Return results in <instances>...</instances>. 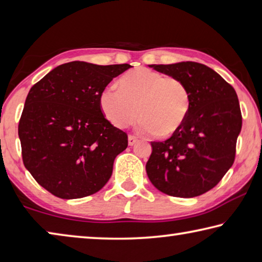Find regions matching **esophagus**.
<instances>
[{"mask_svg": "<svg viewBox=\"0 0 262 262\" xmlns=\"http://www.w3.org/2000/svg\"><path fill=\"white\" fill-rule=\"evenodd\" d=\"M127 141H128V145L134 146L135 144L138 143V138H137V137H135V136H128L127 137Z\"/></svg>", "mask_w": 262, "mask_h": 262, "instance_id": "34e87169", "label": "esophagus"}]
</instances>
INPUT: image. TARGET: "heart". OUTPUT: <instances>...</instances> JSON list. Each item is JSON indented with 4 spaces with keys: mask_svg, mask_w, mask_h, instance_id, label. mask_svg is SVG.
I'll use <instances>...</instances> for the list:
<instances>
[{
    "mask_svg": "<svg viewBox=\"0 0 262 262\" xmlns=\"http://www.w3.org/2000/svg\"><path fill=\"white\" fill-rule=\"evenodd\" d=\"M118 85L104 87L99 95L101 113L115 127H125L139 116L141 132L166 138L180 130L189 115L190 91L178 78L137 68L123 75Z\"/></svg>",
    "mask_w": 262,
    "mask_h": 262,
    "instance_id": "heart-1",
    "label": "heart"
}]
</instances>
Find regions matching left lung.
Wrapping results in <instances>:
<instances>
[{
  "label": "left lung",
  "instance_id": "obj_1",
  "mask_svg": "<svg viewBox=\"0 0 262 262\" xmlns=\"http://www.w3.org/2000/svg\"><path fill=\"white\" fill-rule=\"evenodd\" d=\"M181 79L191 107L180 130L164 141H152L146 172L159 191L178 198L198 196L217 184L235 161L242 130L236 91L216 71L196 62L150 64Z\"/></svg>",
  "mask_w": 262,
  "mask_h": 262
}]
</instances>
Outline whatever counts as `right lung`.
<instances>
[{
  "mask_svg": "<svg viewBox=\"0 0 262 262\" xmlns=\"http://www.w3.org/2000/svg\"><path fill=\"white\" fill-rule=\"evenodd\" d=\"M130 68L73 61L32 86L18 125L23 162L52 194L84 198L107 184L127 136L104 118L99 95Z\"/></svg>",
  "mask_w": 262,
  "mask_h": 262,
  "instance_id": "1",
  "label": "right lung"
}]
</instances>
